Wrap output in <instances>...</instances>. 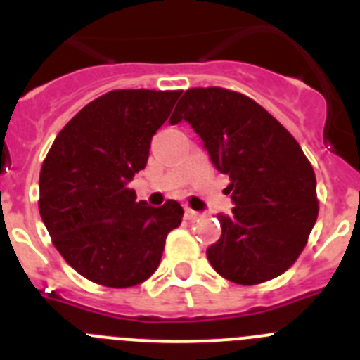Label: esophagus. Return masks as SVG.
<instances>
[{"mask_svg": "<svg viewBox=\"0 0 360 360\" xmlns=\"http://www.w3.org/2000/svg\"><path fill=\"white\" fill-rule=\"evenodd\" d=\"M184 218H186V219H196V218H198V212L193 211V209H189V207H186V211H184Z\"/></svg>", "mask_w": 360, "mask_h": 360, "instance_id": "esophagus-1", "label": "esophagus"}]
</instances>
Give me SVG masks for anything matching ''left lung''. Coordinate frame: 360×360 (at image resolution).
Returning <instances> with one entry per match:
<instances>
[{
  "label": "left lung",
  "mask_w": 360,
  "mask_h": 360,
  "mask_svg": "<svg viewBox=\"0 0 360 360\" xmlns=\"http://www.w3.org/2000/svg\"><path fill=\"white\" fill-rule=\"evenodd\" d=\"M186 120L211 162L231 184V214L219 212L221 236L207 249L212 269L240 285L281 276L303 252L317 219L316 174L301 146L247 95L191 88L171 124Z\"/></svg>",
  "instance_id": "8db88e82"
}]
</instances>
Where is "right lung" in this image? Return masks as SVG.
<instances>
[{"label":"right lung","mask_w":360,"mask_h":360,"mask_svg":"<svg viewBox=\"0 0 360 360\" xmlns=\"http://www.w3.org/2000/svg\"><path fill=\"white\" fill-rule=\"evenodd\" d=\"M180 94L113 90L95 98L44 158L41 218L66 263L90 281L111 288L146 281L160 265L167 234L182 221L174 200L153 207L128 189Z\"/></svg>","instance_id":"add662e5"}]
</instances>
